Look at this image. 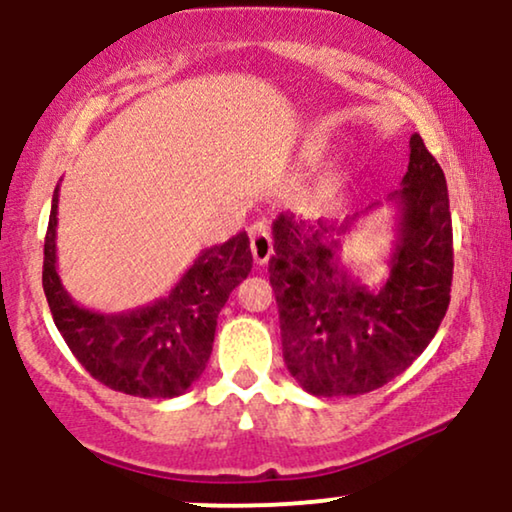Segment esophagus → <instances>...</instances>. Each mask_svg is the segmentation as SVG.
<instances>
[{
    "instance_id": "esophagus-1",
    "label": "esophagus",
    "mask_w": 512,
    "mask_h": 512,
    "mask_svg": "<svg viewBox=\"0 0 512 512\" xmlns=\"http://www.w3.org/2000/svg\"><path fill=\"white\" fill-rule=\"evenodd\" d=\"M250 250L257 264H267L269 257H272V238H269V228L262 221L250 226Z\"/></svg>"
}]
</instances>
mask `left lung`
I'll return each instance as SVG.
<instances>
[{
  "mask_svg": "<svg viewBox=\"0 0 512 512\" xmlns=\"http://www.w3.org/2000/svg\"><path fill=\"white\" fill-rule=\"evenodd\" d=\"M409 168L397 204L390 276L368 289L344 267V223L296 219L272 223L269 281L276 293L281 346L289 373L315 397H354L404 373L436 337L452 286V219L443 168L411 134Z\"/></svg>",
  "mask_w": 512,
  "mask_h": 512,
  "instance_id": "obj_1",
  "label": "left lung"
}]
</instances>
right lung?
<instances>
[{
  "mask_svg": "<svg viewBox=\"0 0 512 512\" xmlns=\"http://www.w3.org/2000/svg\"><path fill=\"white\" fill-rule=\"evenodd\" d=\"M57 202L60 185L52 195L45 236L43 291L76 361L98 383L132 397L170 399L190 390L207 368L216 317L252 269L248 233L199 252L166 298L127 313L103 315L81 308L57 274Z\"/></svg>",
  "mask_w": 512,
  "mask_h": 512,
  "instance_id": "add662e5",
  "label": "right lung"
}]
</instances>
